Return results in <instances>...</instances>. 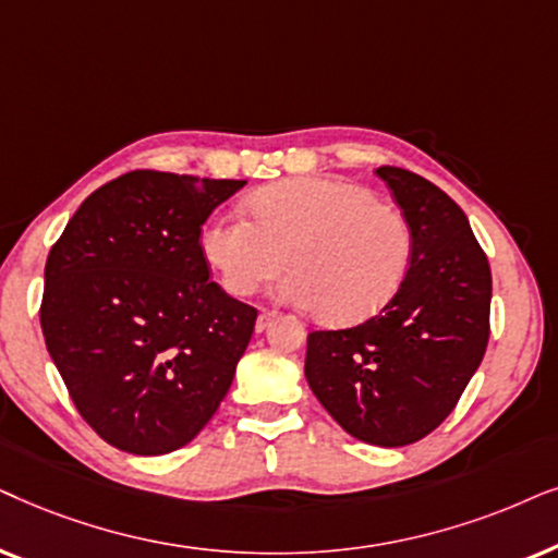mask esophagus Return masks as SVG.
<instances>
[{"instance_id": "esophagus-1", "label": "esophagus", "mask_w": 558, "mask_h": 558, "mask_svg": "<svg viewBox=\"0 0 558 558\" xmlns=\"http://www.w3.org/2000/svg\"><path fill=\"white\" fill-rule=\"evenodd\" d=\"M275 316H278V314H275V311H263V314L257 316V322H255V329H257V331H265L267 326H270V324L275 322Z\"/></svg>"}]
</instances>
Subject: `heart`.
Wrapping results in <instances>:
<instances>
[{
  "label": "heart",
  "mask_w": 558,
  "mask_h": 558,
  "mask_svg": "<svg viewBox=\"0 0 558 558\" xmlns=\"http://www.w3.org/2000/svg\"><path fill=\"white\" fill-rule=\"evenodd\" d=\"M206 221L202 250L232 295L255 293L291 265L275 295L314 308L326 324H356L388 306L413 259V234L396 206L339 178H293Z\"/></svg>",
  "instance_id": "b5f03b06"
}]
</instances>
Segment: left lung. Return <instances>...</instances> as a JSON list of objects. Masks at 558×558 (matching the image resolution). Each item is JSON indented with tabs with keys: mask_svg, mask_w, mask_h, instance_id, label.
<instances>
[{
	"mask_svg": "<svg viewBox=\"0 0 558 558\" xmlns=\"http://www.w3.org/2000/svg\"><path fill=\"white\" fill-rule=\"evenodd\" d=\"M413 234V259L380 314L311 331L306 380L354 439L405 447L428 436L462 398L489 339L493 275L466 214L439 185L383 166Z\"/></svg>",
	"mask_w": 558,
	"mask_h": 558,
	"instance_id": "left-lung-1",
	"label": "left lung"
}]
</instances>
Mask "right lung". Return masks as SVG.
I'll return each instance as SVG.
<instances>
[{
	"label": "right lung",
	"mask_w": 558,
	"mask_h": 558,
	"mask_svg": "<svg viewBox=\"0 0 558 558\" xmlns=\"http://www.w3.org/2000/svg\"><path fill=\"white\" fill-rule=\"evenodd\" d=\"M244 183L132 170L96 189L50 247L43 337L111 447L168 454L225 400L257 311L209 280L202 227Z\"/></svg>",
	"instance_id": "1"
}]
</instances>
